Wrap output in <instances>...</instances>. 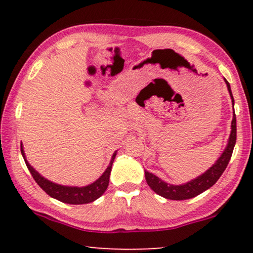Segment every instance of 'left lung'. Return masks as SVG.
Segmentation results:
<instances>
[{"label": "left lung", "instance_id": "obj_1", "mask_svg": "<svg viewBox=\"0 0 253 253\" xmlns=\"http://www.w3.org/2000/svg\"><path fill=\"white\" fill-rule=\"evenodd\" d=\"M224 82H226L228 92H229L231 102H233L234 106V96L233 93H231L230 85L229 83L227 82V79H224ZM235 144H236V115L234 114L233 121H231L230 136L229 139H228L227 146L222 152V154H221L219 159L215 161V164H214L212 167L207 169L204 174L199 175L198 177L193 178L191 181L184 183V184L174 185L162 181V179L159 178L158 176H155L150 171L145 170V178H146L147 184L155 193L164 197V198L171 200H185L193 198V197L200 195V193L206 191L207 189H210L211 186L215 184L217 179L220 178V176L223 174L224 169L227 168L228 164H229Z\"/></svg>", "mask_w": 253, "mask_h": 253}]
</instances>
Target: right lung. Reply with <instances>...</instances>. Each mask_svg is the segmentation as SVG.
Wrapping results in <instances>:
<instances>
[{"instance_id": "obj_1", "label": "right lung", "mask_w": 253, "mask_h": 253, "mask_svg": "<svg viewBox=\"0 0 253 253\" xmlns=\"http://www.w3.org/2000/svg\"><path fill=\"white\" fill-rule=\"evenodd\" d=\"M20 151L24 158V161L29 168L31 175L33 176L34 181L38 183V185L43 190L47 195H49L51 198L60 200L62 203L71 204V205H82V204H88L94 202L101 197L108 188L110 171H112V166L114 159L116 157L117 151L114 152L112 160H110L108 167L103 171V174L91 184L85 186H69V185H61L57 183H54L40 175L32 166L29 164L25 157V152H24L23 144H20Z\"/></svg>"}]
</instances>
